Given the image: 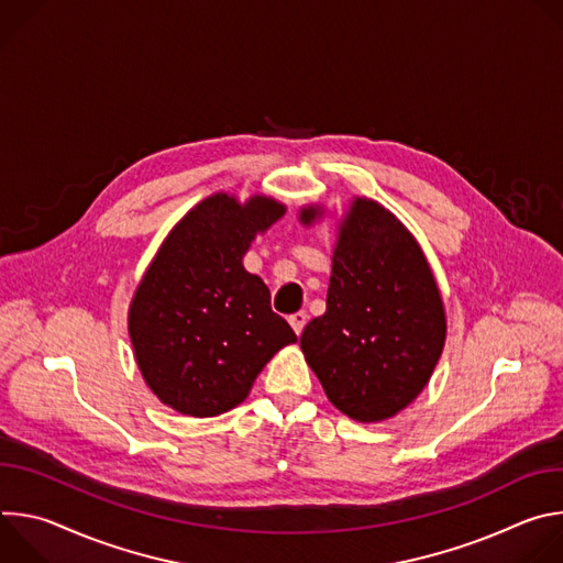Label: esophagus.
Masks as SVG:
<instances>
[{
	"instance_id": "obj_1",
	"label": "esophagus",
	"mask_w": 563,
	"mask_h": 563,
	"mask_svg": "<svg viewBox=\"0 0 563 563\" xmlns=\"http://www.w3.org/2000/svg\"><path fill=\"white\" fill-rule=\"evenodd\" d=\"M307 318H309V316H307V311H302V309L289 316V325L294 328V332H296V334H300V332H302V328L307 325Z\"/></svg>"
}]
</instances>
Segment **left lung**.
<instances>
[{"instance_id": "left-lung-1", "label": "left lung", "mask_w": 563, "mask_h": 563, "mask_svg": "<svg viewBox=\"0 0 563 563\" xmlns=\"http://www.w3.org/2000/svg\"><path fill=\"white\" fill-rule=\"evenodd\" d=\"M323 216L300 209V222ZM445 345V311L432 269L394 213L354 198L332 254L328 309L300 347L332 404L354 421L398 415L428 385Z\"/></svg>"}]
</instances>
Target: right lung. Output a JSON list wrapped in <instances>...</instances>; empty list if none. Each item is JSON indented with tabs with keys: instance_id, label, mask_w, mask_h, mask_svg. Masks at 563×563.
I'll return each instance as SVG.
<instances>
[{
	"instance_id": "1",
	"label": "right lung",
	"mask_w": 563,
	"mask_h": 563,
	"mask_svg": "<svg viewBox=\"0 0 563 563\" xmlns=\"http://www.w3.org/2000/svg\"><path fill=\"white\" fill-rule=\"evenodd\" d=\"M285 205L213 194L165 238L129 309V336L151 391L180 415L218 417L247 398L269 358L296 343L267 285L243 267Z\"/></svg>"
}]
</instances>
